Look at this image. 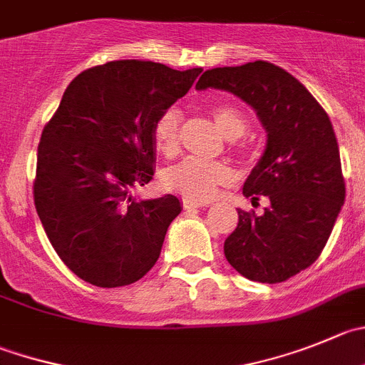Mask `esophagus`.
<instances>
[{
  "mask_svg": "<svg viewBox=\"0 0 365 365\" xmlns=\"http://www.w3.org/2000/svg\"><path fill=\"white\" fill-rule=\"evenodd\" d=\"M204 206H207V204L202 202V200H193L188 199V197H182V207H185V210H197V207Z\"/></svg>",
  "mask_w": 365,
  "mask_h": 365,
  "instance_id": "1",
  "label": "esophagus"
}]
</instances>
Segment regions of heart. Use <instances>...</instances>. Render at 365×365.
Returning <instances> with one entry per match:
<instances>
[{
    "instance_id": "1",
    "label": "heart",
    "mask_w": 365,
    "mask_h": 365,
    "mask_svg": "<svg viewBox=\"0 0 365 365\" xmlns=\"http://www.w3.org/2000/svg\"><path fill=\"white\" fill-rule=\"evenodd\" d=\"M217 127L229 140H238L247 130V118L232 106H217L211 110ZM180 121L182 114L175 106L163 109L152 125V140L155 148L165 155H173L179 150ZM163 185L172 192L180 193L193 200H207L217 193L220 186L232 180V170L220 161H200V159H182L168 166L163 172Z\"/></svg>"
}]
</instances>
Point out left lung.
I'll return each instance as SVG.
<instances>
[{
  "instance_id": "1",
  "label": "left lung",
  "mask_w": 365,
  "mask_h": 365,
  "mask_svg": "<svg viewBox=\"0 0 365 365\" xmlns=\"http://www.w3.org/2000/svg\"><path fill=\"white\" fill-rule=\"evenodd\" d=\"M232 93L252 107L267 145L244 195L269 199L263 213L238 210L225 238L232 269L259 283H281L308 269L324 249L344 206L346 186L331 121L289 71L265 61L207 69L195 86Z\"/></svg>"
}]
</instances>
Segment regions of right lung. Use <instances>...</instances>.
Masks as SVG:
<instances>
[{"mask_svg": "<svg viewBox=\"0 0 365 365\" xmlns=\"http://www.w3.org/2000/svg\"><path fill=\"white\" fill-rule=\"evenodd\" d=\"M202 68L113 61L75 76L37 148L34 200L51 245L81 279L114 289L158 262L175 195L133 200L154 177L152 125Z\"/></svg>", "mask_w": 365, "mask_h": 365, "instance_id": "1", "label": "right lung"}]
</instances>
